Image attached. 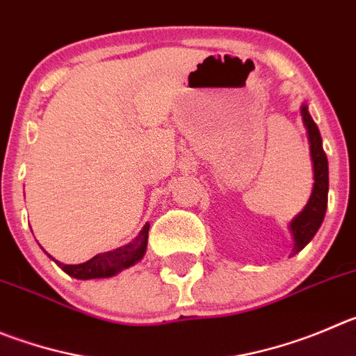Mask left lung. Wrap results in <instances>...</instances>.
Segmentation results:
<instances>
[{"instance_id":"8db88e82","label":"left lung","mask_w":356,"mask_h":356,"mask_svg":"<svg viewBox=\"0 0 356 356\" xmlns=\"http://www.w3.org/2000/svg\"><path fill=\"white\" fill-rule=\"evenodd\" d=\"M300 114L302 119H304L305 128H307L309 144H311L309 147H311V158H313L314 186L305 209L290 225V230L293 234V251H291V254H297L298 251H302L307 245V242L316 235L318 228L323 223L328 202V161L327 154L323 151V144H321L320 129H318L316 122L313 121L305 105H302Z\"/></svg>"}]
</instances>
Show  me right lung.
Segmentation results:
<instances>
[{
  "label": "right lung",
  "instance_id": "1",
  "mask_svg": "<svg viewBox=\"0 0 356 356\" xmlns=\"http://www.w3.org/2000/svg\"><path fill=\"white\" fill-rule=\"evenodd\" d=\"M147 235H149V223H145V227L142 228L140 234L133 238L129 244L122 245V248L114 249V251H108V253L96 254L95 258H91L89 261L81 265H65L61 261L52 260L63 268L68 275L77 279H98V277H112L118 272H121L122 268L131 267L133 264H137L142 257L145 254V249H147Z\"/></svg>",
  "mask_w": 356,
  "mask_h": 356
}]
</instances>
